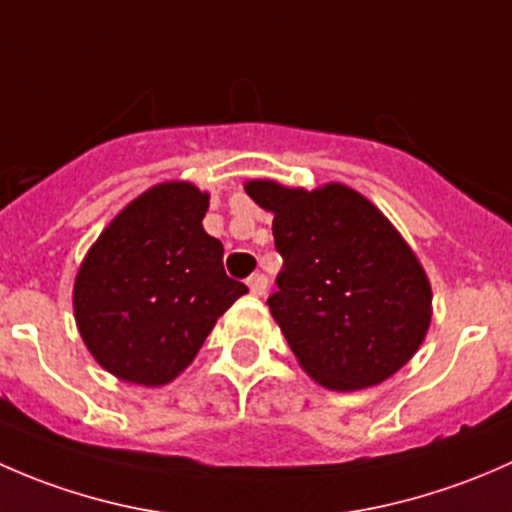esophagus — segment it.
Returning a JSON list of instances; mask_svg holds the SVG:
<instances>
[{
  "mask_svg": "<svg viewBox=\"0 0 512 512\" xmlns=\"http://www.w3.org/2000/svg\"><path fill=\"white\" fill-rule=\"evenodd\" d=\"M247 287H250V292L255 294V297H262V294L267 292V277L260 275V272H255V275L247 280Z\"/></svg>",
  "mask_w": 512,
  "mask_h": 512,
  "instance_id": "34e87169",
  "label": "esophagus"
}]
</instances>
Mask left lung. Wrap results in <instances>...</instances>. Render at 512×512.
I'll return each instance as SVG.
<instances>
[{
    "label": "left lung",
    "instance_id": "1",
    "mask_svg": "<svg viewBox=\"0 0 512 512\" xmlns=\"http://www.w3.org/2000/svg\"><path fill=\"white\" fill-rule=\"evenodd\" d=\"M245 190L275 215L285 262L267 304L299 366L332 391L394 376L421 347L433 299L399 230L342 183L304 190L250 180Z\"/></svg>",
    "mask_w": 512,
    "mask_h": 512
}]
</instances>
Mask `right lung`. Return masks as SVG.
Instances as JSON below:
<instances>
[{"mask_svg": "<svg viewBox=\"0 0 512 512\" xmlns=\"http://www.w3.org/2000/svg\"><path fill=\"white\" fill-rule=\"evenodd\" d=\"M210 195L185 180L128 203L86 252L74 282L81 339L108 374L138 386L173 381L218 317L247 292L203 227Z\"/></svg>", "mask_w": 512, "mask_h": 512, "instance_id": "add662e5", "label": "right lung"}]
</instances>
